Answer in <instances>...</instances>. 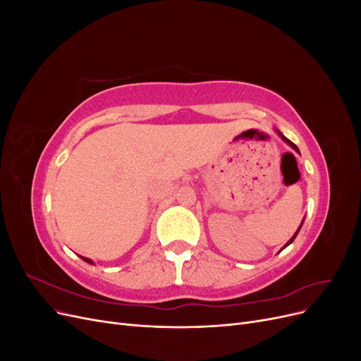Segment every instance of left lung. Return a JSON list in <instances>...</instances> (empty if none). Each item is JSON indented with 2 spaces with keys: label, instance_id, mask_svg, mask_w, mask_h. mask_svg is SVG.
Masks as SVG:
<instances>
[{
  "label": "left lung",
  "instance_id": "1",
  "mask_svg": "<svg viewBox=\"0 0 361 361\" xmlns=\"http://www.w3.org/2000/svg\"><path fill=\"white\" fill-rule=\"evenodd\" d=\"M277 133H279V130H277ZM279 135H280V137L283 138V141H286V143H288V145H289V146H290V147H292L293 150H297V152H298V154H300V150H298V147H297V146H295V145L292 143V141H290V140H288V138H286L285 135H283L281 133H279ZM301 226H302V223H301ZM301 226L298 227V231H297V232H295V235H293V236H292V238L289 239V241H288V244H286L285 247H283V248H286V247H288L289 244H292V243H293V239H295V238H297V235H298V232H300V228H301ZM283 248H281V250H283Z\"/></svg>",
  "mask_w": 361,
  "mask_h": 361
}]
</instances>
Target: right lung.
<instances>
[{
	"mask_svg": "<svg viewBox=\"0 0 361 361\" xmlns=\"http://www.w3.org/2000/svg\"><path fill=\"white\" fill-rule=\"evenodd\" d=\"M81 259H82V260H85V262H87V264H92V265H93V262H92L90 259H87V257H82V256H81Z\"/></svg>",
	"mask_w": 361,
	"mask_h": 361,
	"instance_id": "obj_1",
	"label": "right lung"
}]
</instances>
